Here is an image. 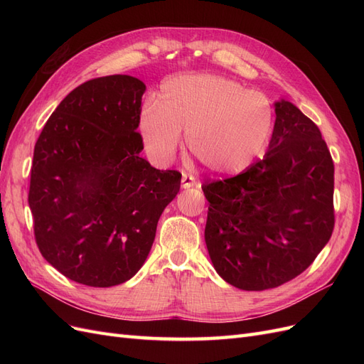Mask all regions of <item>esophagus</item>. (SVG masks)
<instances>
[{
    "label": "esophagus",
    "instance_id": "34e87169",
    "mask_svg": "<svg viewBox=\"0 0 364 364\" xmlns=\"http://www.w3.org/2000/svg\"><path fill=\"white\" fill-rule=\"evenodd\" d=\"M197 185V181L193 174H188V173H183L182 174V186L183 188H191V186Z\"/></svg>",
    "mask_w": 364,
    "mask_h": 364
}]
</instances>
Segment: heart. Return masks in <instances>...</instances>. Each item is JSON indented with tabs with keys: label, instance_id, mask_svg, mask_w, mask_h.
Instances as JSON below:
<instances>
[{
	"label": "heart",
	"instance_id": "1",
	"mask_svg": "<svg viewBox=\"0 0 364 364\" xmlns=\"http://www.w3.org/2000/svg\"><path fill=\"white\" fill-rule=\"evenodd\" d=\"M273 126L267 97L218 75H182L164 85L141 109L138 130L146 151L168 164L186 134L191 155L214 174L245 171L266 147Z\"/></svg>",
	"mask_w": 364,
	"mask_h": 364
}]
</instances>
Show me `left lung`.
Listing matches in <instances>:
<instances>
[{
	"label": "left lung",
	"mask_w": 364,
	"mask_h": 364,
	"mask_svg": "<svg viewBox=\"0 0 364 364\" xmlns=\"http://www.w3.org/2000/svg\"><path fill=\"white\" fill-rule=\"evenodd\" d=\"M266 155L234 178L202 185L205 241L217 273L241 290L289 282L334 229V162L321 130L290 102L274 105Z\"/></svg>",
	"instance_id": "obj_1"
}]
</instances>
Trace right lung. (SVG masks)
<instances>
[{"mask_svg": "<svg viewBox=\"0 0 364 364\" xmlns=\"http://www.w3.org/2000/svg\"><path fill=\"white\" fill-rule=\"evenodd\" d=\"M146 85L115 74L77 86L33 153L28 205L36 245L63 277L112 287L142 267L182 174L139 156Z\"/></svg>", "mask_w": 364, "mask_h": 364, "instance_id": "add662e5", "label": "right lung"}]
</instances>
